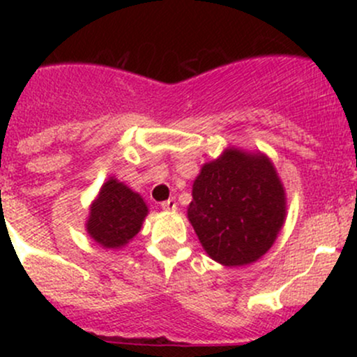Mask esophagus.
I'll list each match as a JSON object with an SVG mask.
<instances>
[{
	"label": "esophagus",
	"instance_id": "1",
	"mask_svg": "<svg viewBox=\"0 0 357 357\" xmlns=\"http://www.w3.org/2000/svg\"><path fill=\"white\" fill-rule=\"evenodd\" d=\"M161 208L165 211H176V208H178V203H176L174 198H169L167 202L161 203Z\"/></svg>",
	"mask_w": 357,
	"mask_h": 357
}]
</instances>
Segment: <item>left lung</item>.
Masks as SVG:
<instances>
[{"label":"left lung","instance_id":"8db88e82","mask_svg":"<svg viewBox=\"0 0 357 357\" xmlns=\"http://www.w3.org/2000/svg\"><path fill=\"white\" fill-rule=\"evenodd\" d=\"M188 220L208 257L225 267L255 264L285 223L287 195L272 159L230 146L192 183Z\"/></svg>","mask_w":357,"mask_h":357}]
</instances>
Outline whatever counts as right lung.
I'll list each match as a JSON object with an SVG mask.
<instances>
[{"instance_id":"1","label":"right lung","mask_w":357,"mask_h":357,"mask_svg":"<svg viewBox=\"0 0 357 357\" xmlns=\"http://www.w3.org/2000/svg\"><path fill=\"white\" fill-rule=\"evenodd\" d=\"M147 213L144 198L110 176L90 203L85 230L99 247L121 250L141 231Z\"/></svg>"}]
</instances>
